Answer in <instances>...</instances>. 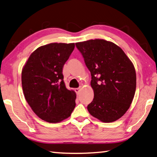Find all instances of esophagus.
Wrapping results in <instances>:
<instances>
[{
	"instance_id": "1",
	"label": "esophagus",
	"mask_w": 157,
	"mask_h": 157,
	"mask_svg": "<svg viewBox=\"0 0 157 157\" xmlns=\"http://www.w3.org/2000/svg\"><path fill=\"white\" fill-rule=\"evenodd\" d=\"M75 91H76V94H77V95H78L79 93H80V91H81V88H76L75 90Z\"/></svg>"
}]
</instances>
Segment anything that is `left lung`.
I'll list each match as a JSON object with an SVG mask.
<instances>
[{
    "label": "left lung",
    "mask_w": 157,
    "mask_h": 157,
    "mask_svg": "<svg viewBox=\"0 0 157 157\" xmlns=\"http://www.w3.org/2000/svg\"><path fill=\"white\" fill-rule=\"evenodd\" d=\"M91 75L94 99L87 106L93 117L113 122L128 111L136 90L133 63L120 47L102 39L76 42Z\"/></svg>",
    "instance_id": "1"
}]
</instances>
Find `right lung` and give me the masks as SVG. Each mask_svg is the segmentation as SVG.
Wrapping results in <instances>:
<instances>
[{
  "label": "right lung",
  "instance_id": "add662e5",
  "mask_svg": "<svg viewBox=\"0 0 157 157\" xmlns=\"http://www.w3.org/2000/svg\"><path fill=\"white\" fill-rule=\"evenodd\" d=\"M75 43H51L31 53L22 70V86L26 102L40 119L58 123L70 116L76 94L67 90L62 69Z\"/></svg>",
  "mask_w": 157,
  "mask_h": 157
}]
</instances>
